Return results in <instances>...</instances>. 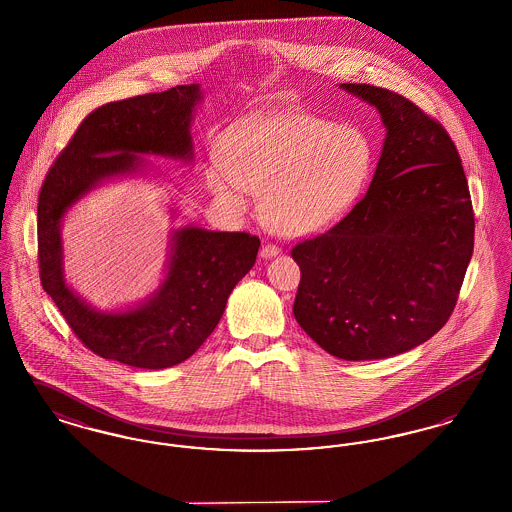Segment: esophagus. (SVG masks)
I'll use <instances>...</instances> for the list:
<instances>
[{"label":"esophagus","instance_id":"obj_1","mask_svg":"<svg viewBox=\"0 0 512 512\" xmlns=\"http://www.w3.org/2000/svg\"><path fill=\"white\" fill-rule=\"evenodd\" d=\"M280 253V247L278 245H263L261 247V259H272V257H276Z\"/></svg>","mask_w":512,"mask_h":512}]
</instances>
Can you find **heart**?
<instances>
[{
	"label": "heart",
	"instance_id": "heart-1",
	"mask_svg": "<svg viewBox=\"0 0 512 512\" xmlns=\"http://www.w3.org/2000/svg\"><path fill=\"white\" fill-rule=\"evenodd\" d=\"M224 169L211 167L209 186L232 209L261 195V215L286 236H311L338 224L359 201L374 165L363 130L307 113L249 117L220 142Z\"/></svg>",
	"mask_w": 512,
	"mask_h": 512
}]
</instances>
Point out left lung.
<instances>
[{"label":"left lung","instance_id":"obj_1","mask_svg":"<svg viewBox=\"0 0 512 512\" xmlns=\"http://www.w3.org/2000/svg\"><path fill=\"white\" fill-rule=\"evenodd\" d=\"M340 88L376 107L386 138L365 197L293 247V317L330 355L376 361L430 340L451 317L474 251V213L439 122L386 88Z\"/></svg>","mask_w":512,"mask_h":512}]
</instances>
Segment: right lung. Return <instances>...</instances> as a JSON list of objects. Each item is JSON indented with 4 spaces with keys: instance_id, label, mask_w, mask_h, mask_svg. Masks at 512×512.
Returning a JSON list of instances; mask_svg holds the SVG:
<instances>
[{
    "instance_id": "1",
    "label": "right lung",
    "mask_w": 512,
    "mask_h": 512,
    "mask_svg": "<svg viewBox=\"0 0 512 512\" xmlns=\"http://www.w3.org/2000/svg\"><path fill=\"white\" fill-rule=\"evenodd\" d=\"M201 101V86L186 84L99 107L44 180L38 197L42 286L74 334L103 359L149 370L186 361L217 328L228 295L255 265L257 236L190 224L169 234L165 276L136 305L101 311L65 278L61 228L67 213L101 184L153 171L147 155L192 163L190 128Z\"/></svg>"
}]
</instances>
